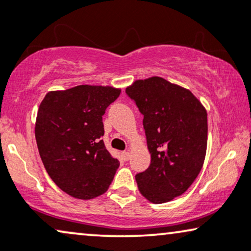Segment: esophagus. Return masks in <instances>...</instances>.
<instances>
[{"label": "esophagus", "mask_w": 251, "mask_h": 251, "mask_svg": "<svg viewBox=\"0 0 251 251\" xmlns=\"http://www.w3.org/2000/svg\"><path fill=\"white\" fill-rule=\"evenodd\" d=\"M129 155H131V154H129V151H123V153H122V156H123V158H124V160H125V161L128 160Z\"/></svg>", "instance_id": "obj_1"}]
</instances>
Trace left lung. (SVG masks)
<instances>
[{
    "label": "left lung",
    "mask_w": 251,
    "mask_h": 251,
    "mask_svg": "<svg viewBox=\"0 0 251 251\" xmlns=\"http://www.w3.org/2000/svg\"><path fill=\"white\" fill-rule=\"evenodd\" d=\"M126 94L144 115L151 166L135 176L147 201L162 204L183 195L204 164L207 112L189 89L160 76L136 80Z\"/></svg>",
    "instance_id": "8db88e82"
}]
</instances>
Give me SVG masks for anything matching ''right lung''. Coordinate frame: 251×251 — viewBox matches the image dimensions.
Returning a JSON list of instances; mask_svg holds the SVG:
<instances>
[{
	"instance_id": "1",
	"label": "right lung",
	"mask_w": 251,
	"mask_h": 251,
	"mask_svg": "<svg viewBox=\"0 0 251 251\" xmlns=\"http://www.w3.org/2000/svg\"><path fill=\"white\" fill-rule=\"evenodd\" d=\"M120 93L111 85L82 84L50 91L40 103L34 133L41 161L53 182L74 198L105 193L118 169L100 138L102 117Z\"/></svg>"
}]
</instances>
